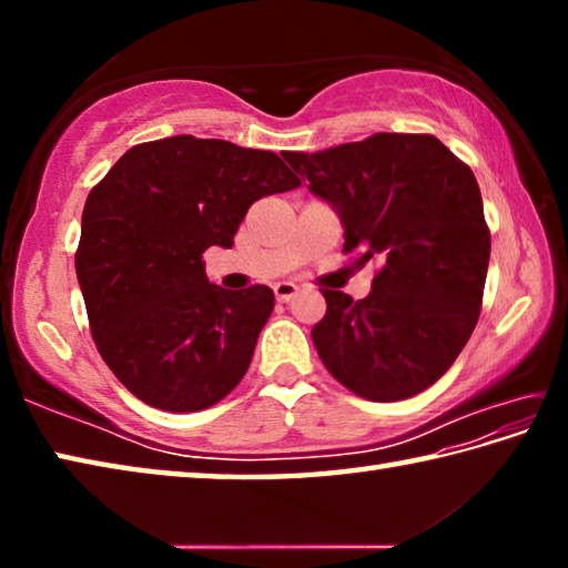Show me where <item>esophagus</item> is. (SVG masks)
Masks as SVG:
<instances>
[{"label":"esophagus","mask_w":568,"mask_h":568,"mask_svg":"<svg viewBox=\"0 0 568 568\" xmlns=\"http://www.w3.org/2000/svg\"><path fill=\"white\" fill-rule=\"evenodd\" d=\"M301 293V287H297L295 283H277L275 285V297H277V303H287V301H293V297Z\"/></svg>","instance_id":"34e87169"}]
</instances>
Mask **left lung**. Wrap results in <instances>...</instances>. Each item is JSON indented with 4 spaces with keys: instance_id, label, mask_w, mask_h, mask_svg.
Here are the masks:
<instances>
[{
    "instance_id": "1",
    "label": "left lung",
    "mask_w": 568,
    "mask_h": 568,
    "mask_svg": "<svg viewBox=\"0 0 568 568\" xmlns=\"http://www.w3.org/2000/svg\"><path fill=\"white\" fill-rule=\"evenodd\" d=\"M343 223L355 263L378 255L371 295L323 291L313 328L325 368L355 396H416L464 351L480 313L491 233L474 172L434 134L378 132L321 152H285Z\"/></svg>"
}]
</instances>
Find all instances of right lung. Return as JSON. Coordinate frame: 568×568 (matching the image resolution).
<instances>
[{
  "label": "right lung",
  "instance_id": "1",
  "mask_svg": "<svg viewBox=\"0 0 568 568\" xmlns=\"http://www.w3.org/2000/svg\"><path fill=\"white\" fill-rule=\"evenodd\" d=\"M297 185L275 152L175 134L134 145L92 187L77 281L98 351L132 396L195 413L243 381L275 295L210 283L203 253L233 245L255 200Z\"/></svg>",
  "mask_w": 568,
  "mask_h": 568
}]
</instances>
